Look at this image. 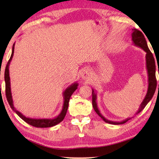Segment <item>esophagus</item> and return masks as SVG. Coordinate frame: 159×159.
Masks as SVG:
<instances>
[{
  "label": "esophagus",
  "mask_w": 159,
  "mask_h": 159,
  "mask_svg": "<svg viewBox=\"0 0 159 159\" xmlns=\"http://www.w3.org/2000/svg\"><path fill=\"white\" fill-rule=\"evenodd\" d=\"M81 76L83 79L84 80H89L92 77V73H91V71L89 69H85L83 70Z\"/></svg>",
  "instance_id": "1"
}]
</instances>
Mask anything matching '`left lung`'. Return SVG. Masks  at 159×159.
Segmentation results:
<instances>
[{
    "label": "left lung",
    "instance_id": "obj_1",
    "mask_svg": "<svg viewBox=\"0 0 159 159\" xmlns=\"http://www.w3.org/2000/svg\"><path fill=\"white\" fill-rule=\"evenodd\" d=\"M132 39H133V41L134 43L135 44L138 46H139L142 48L145 52H147L146 54V61H147V69L148 71V76H149V88H148V91L146 95V97L144 99L143 102H142L140 104V107H139V109L137 114L141 112L142 110L144 109V107H146L147 104H148L151 99H152V97L154 96V93L156 91V88H157V79H156V64H155V60L154 58V56H153V54L151 52L149 48L147 46V41L145 39L144 36L139 30L137 29H133V32L132 34ZM159 88V85H158ZM93 109L95 110L97 114L102 119H103L106 123H110V124H114V125H120V124H123L128 121V120L130 119V118H127V119L123 120L121 122H114L111 121V120H109L106 119L103 116H102L99 111L98 110V106H97L96 103V95L94 93V90H93Z\"/></svg>",
    "mask_w": 159,
    "mask_h": 159
}]
</instances>
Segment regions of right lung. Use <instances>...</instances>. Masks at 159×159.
I'll return each mask as SVG.
<instances>
[{
    "label": "right lung",
    "mask_w": 159,
    "mask_h": 159,
    "mask_svg": "<svg viewBox=\"0 0 159 159\" xmlns=\"http://www.w3.org/2000/svg\"><path fill=\"white\" fill-rule=\"evenodd\" d=\"M14 45H13L12 50V55L10 56V58L9 61H7V65L5 66V95H6V98L7 99V102L10 104V106L12 109L13 111L16 112L19 116H20L21 119L25 120L26 123H29V125H31L34 127L36 128H49L55 126L58 123H60L63 120V119L65 117L67 109L69 107V102L70 98L72 94L74 93L75 90L77 89V83H74L73 85H71L70 87H69L64 92V105L62 111L60 113V114L57 117H56L53 119H34V118H26L25 116L21 114L20 111H18L17 110H16L15 108L13 106L12 103V99L11 95V90H10V76H9V65L10 61L12 60V58L13 57V54H14Z\"/></svg>",
    "instance_id": "1"
}]
</instances>
